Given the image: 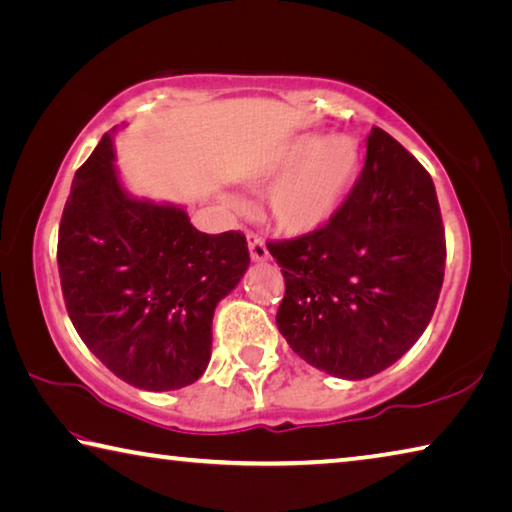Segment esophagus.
Returning <instances> with one entry per match:
<instances>
[{"mask_svg":"<svg viewBox=\"0 0 512 512\" xmlns=\"http://www.w3.org/2000/svg\"><path fill=\"white\" fill-rule=\"evenodd\" d=\"M248 248H250V257H253V262H266L268 259V248L259 237L248 235Z\"/></svg>","mask_w":512,"mask_h":512,"instance_id":"1","label":"esophagus"}]
</instances>
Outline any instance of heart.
I'll return each instance as SVG.
<instances>
[{
    "label": "heart",
    "instance_id": "obj_1",
    "mask_svg": "<svg viewBox=\"0 0 512 512\" xmlns=\"http://www.w3.org/2000/svg\"><path fill=\"white\" fill-rule=\"evenodd\" d=\"M361 153L350 135L305 133L289 140L255 176L268 185V219L284 235L309 237L332 223L359 178Z\"/></svg>",
    "mask_w": 512,
    "mask_h": 512
}]
</instances>
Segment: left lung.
<instances>
[{
	"mask_svg": "<svg viewBox=\"0 0 512 512\" xmlns=\"http://www.w3.org/2000/svg\"><path fill=\"white\" fill-rule=\"evenodd\" d=\"M352 194L323 230L271 241L284 291L277 329L309 366L366 379L413 348L436 309L445 230L427 169L381 128Z\"/></svg>",
	"mask_w": 512,
	"mask_h": 512,
	"instance_id": "left-lung-1",
	"label": "left lung"
}]
</instances>
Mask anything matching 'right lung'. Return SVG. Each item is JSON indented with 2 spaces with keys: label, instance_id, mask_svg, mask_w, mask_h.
<instances>
[{
  "label": "right lung",
  "instance_id": "right-lung-1",
  "mask_svg": "<svg viewBox=\"0 0 512 512\" xmlns=\"http://www.w3.org/2000/svg\"><path fill=\"white\" fill-rule=\"evenodd\" d=\"M110 133L72 180L58 230V273L76 332L110 372L144 391L203 375L214 309L250 264L237 230L205 235L185 207L128 194Z\"/></svg>",
  "mask_w": 512,
  "mask_h": 512
}]
</instances>
